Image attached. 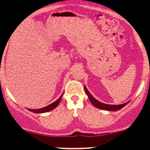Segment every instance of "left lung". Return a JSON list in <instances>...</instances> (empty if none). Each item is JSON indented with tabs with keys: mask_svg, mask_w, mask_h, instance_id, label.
Returning <instances> with one entry per match:
<instances>
[{
	"mask_svg": "<svg viewBox=\"0 0 150 150\" xmlns=\"http://www.w3.org/2000/svg\"><path fill=\"white\" fill-rule=\"evenodd\" d=\"M85 91L86 92V94H87V96H88L89 100H90L91 103L94 105L95 107H97L98 108H99V109H102V110H106V111H118V110L121 109L122 108L124 107L126 104H128L129 103V101L128 102L125 103V104H119V105H111V104H104V103L102 102H100V101H99L97 99H95L92 94L89 93V92L88 90H87V87L85 86Z\"/></svg>",
	"mask_w": 150,
	"mask_h": 150,
	"instance_id": "8db88e82",
	"label": "left lung"
}]
</instances>
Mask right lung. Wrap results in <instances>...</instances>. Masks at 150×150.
Masks as SVG:
<instances>
[{
    "label": "right lung",
    "instance_id": "obj_1",
    "mask_svg": "<svg viewBox=\"0 0 150 150\" xmlns=\"http://www.w3.org/2000/svg\"><path fill=\"white\" fill-rule=\"evenodd\" d=\"M63 93L61 94V97H60L58 99L56 100V101L52 103V104L48 105L47 106H45V107L42 108H38V109H32V108H27V110L30 111L31 112H33L35 113H46V112H49V111H51V110L54 109L56 106H58V105L60 104L62 96H63Z\"/></svg>",
    "mask_w": 150,
    "mask_h": 150
}]
</instances>
